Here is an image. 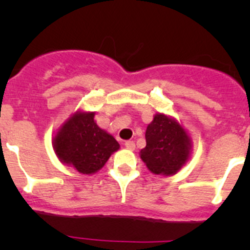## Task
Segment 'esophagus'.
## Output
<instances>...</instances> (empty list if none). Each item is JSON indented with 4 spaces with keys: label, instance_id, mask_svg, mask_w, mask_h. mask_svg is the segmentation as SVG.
Segmentation results:
<instances>
[{
    "label": "esophagus",
    "instance_id": "34e87169",
    "mask_svg": "<svg viewBox=\"0 0 250 250\" xmlns=\"http://www.w3.org/2000/svg\"><path fill=\"white\" fill-rule=\"evenodd\" d=\"M125 148H128V150H134L135 143L133 140H127L125 143Z\"/></svg>",
    "mask_w": 250,
    "mask_h": 250
}]
</instances>
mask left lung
<instances>
[{"label":"left lung","mask_w":250,"mask_h":250,"mask_svg":"<svg viewBox=\"0 0 250 250\" xmlns=\"http://www.w3.org/2000/svg\"><path fill=\"white\" fill-rule=\"evenodd\" d=\"M146 146L140 158L153 174L172 175L186 163L190 156L191 141L176 121L157 113L147 125Z\"/></svg>","instance_id":"obj_1"}]
</instances>
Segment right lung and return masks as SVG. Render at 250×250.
Wrapping results in <instances>:
<instances>
[{"label":"right lung","instance_id":"1","mask_svg":"<svg viewBox=\"0 0 250 250\" xmlns=\"http://www.w3.org/2000/svg\"><path fill=\"white\" fill-rule=\"evenodd\" d=\"M54 150L62 162L71 165L82 174L103 168L111 153L120 148L112 135L98 127L94 112H76L55 135Z\"/></svg>","mask_w":250,"mask_h":250}]
</instances>
